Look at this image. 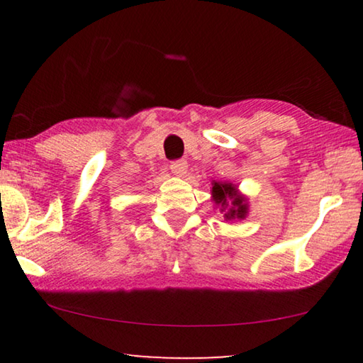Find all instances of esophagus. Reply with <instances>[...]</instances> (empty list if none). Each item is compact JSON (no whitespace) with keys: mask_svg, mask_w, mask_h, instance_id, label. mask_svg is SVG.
<instances>
[{"mask_svg":"<svg viewBox=\"0 0 363 363\" xmlns=\"http://www.w3.org/2000/svg\"><path fill=\"white\" fill-rule=\"evenodd\" d=\"M169 168L176 176H184L187 171V162L186 160H176V162L169 164Z\"/></svg>","mask_w":363,"mask_h":363,"instance_id":"obj_1","label":"esophagus"}]
</instances>
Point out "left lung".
Instances as JSON below:
<instances>
[{"instance_id": "left-lung-1", "label": "left lung", "mask_w": 363, "mask_h": 363, "mask_svg": "<svg viewBox=\"0 0 363 363\" xmlns=\"http://www.w3.org/2000/svg\"><path fill=\"white\" fill-rule=\"evenodd\" d=\"M214 203L220 206L225 220H242L248 214V203L243 195L238 194L237 187L230 182H213L211 190Z\"/></svg>"}]
</instances>
